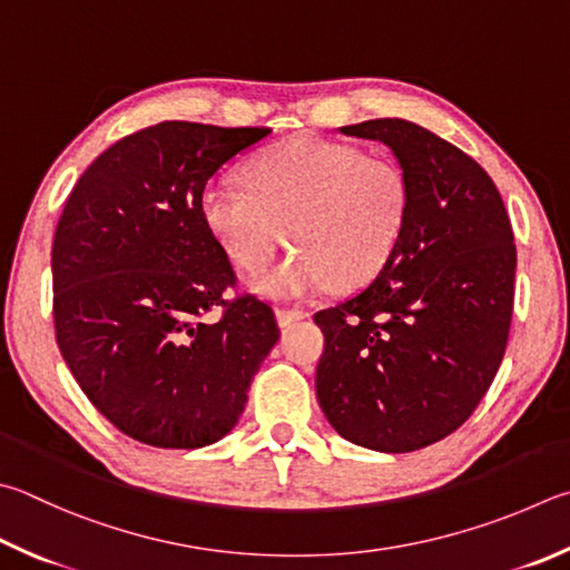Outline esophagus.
<instances>
[{
	"mask_svg": "<svg viewBox=\"0 0 570 570\" xmlns=\"http://www.w3.org/2000/svg\"><path fill=\"white\" fill-rule=\"evenodd\" d=\"M306 316H308V312H304V308H276V321L282 328L292 326L294 321H302Z\"/></svg>",
	"mask_w": 570,
	"mask_h": 570,
	"instance_id": "obj_1",
	"label": "esophagus"
}]
</instances>
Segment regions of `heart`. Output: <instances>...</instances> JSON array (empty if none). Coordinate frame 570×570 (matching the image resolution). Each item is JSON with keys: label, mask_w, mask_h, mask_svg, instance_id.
<instances>
[{"label": "heart", "mask_w": 570, "mask_h": 570, "mask_svg": "<svg viewBox=\"0 0 570 570\" xmlns=\"http://www.w3.org/2000/svg\"><path fill=\"white\" fill-rule=\"evenodd\" d=\"M246 186L209 184L199 196L206 229L232 262L254 272L282 242L296 249L254 278L258 292L298 298L336 282H371L396 252L409 184L396 164L356 147L294 137L246 164Z\"/></svg>", "instance_id": "1"}]
</instances>
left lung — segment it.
<instances>
[{"label":"left lung","instance_id":"8db88e82","mask_svg":"<svg viewBox=\"0 0 570 570\" xmlns=\"http://www.w3.org/2000/svg\"><path fill=\"white\" fill-rule=\"evenodd\" d=\"M341 134L386 144L409 184V214L386 266L314 316L326 338L316 399L356 446L419 451L471 416L501 366L513 229L481 164L433 131L371 119Z\"/></svg>","mask_w":570,"mask_h":570}]
</instances>
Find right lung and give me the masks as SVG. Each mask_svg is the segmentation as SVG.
<instances>
[{
  "label": "right lung",
  "mask_w": 570,
  "mask_h": 570,
  "mask_svg": "<svg viewBox=\"0 0 570 570\" xmlns=\"http://www.w3.org/2000/svg\"><path fill=\"white\" fill-rule=\"evenodd\" d=\"M266 127L161 121L91 161L51 244L61 356L95 409L134 441L202 449L239 421L278 341L272 306L236 286L199 196ZM222 307L219 320L205 314Z\"/></svg>",
  "instance_id": "1"
}]
</instances>
